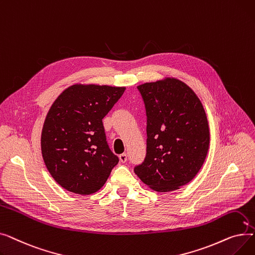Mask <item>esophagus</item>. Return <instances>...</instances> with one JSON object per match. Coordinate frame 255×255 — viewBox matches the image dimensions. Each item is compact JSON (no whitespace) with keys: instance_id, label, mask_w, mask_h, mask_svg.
<instances>
[{"instance_id":"34e87169","label":"esophagus","mask_w":255,"mask_h":255,"mask_svg":"<svg viewBox=\"0 0 255 255\" xmlns=\"http://www.w3.org/2000/svg\"><path fill=\"white\" fill-rule=\"evenodd\" d=\"M119 158H120V161H121V162H123V163H125V162L127 161V154H126V153H123V154H121V155L119 156Z\"/></svg>"}]
</instances>
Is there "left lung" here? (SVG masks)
Here are the masks:
<instances>
[{"label":"left lung","mask_w":255,"mask_h":255,"mask_svg":"<svg viewBox=\"0 0 255 255\" xmlns=\"http://www.w3.org/2000/svg\"><path fill=\"white\" fill-rule=\"evenodd\" d=\"M146 114V154L134 167L151 189L168 192L188 184L208 154L210 130L204 106L185 83L167 77L137 87Z\"/></svg>","instance_id":"obj_1"}]
</instances>
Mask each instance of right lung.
Returning a JSON list of instances; mask_svg holds the SVG:
<instances>
[{"instance_id": "1", "label": "right lung", "mask_w": 255, "mask_h": 255, "mask_svg": "<svg viewBox=\"0 0 255 255\" xmlns=\"http://www.w3.org/2000/svg\"><path fill=\"white\" fill-rule=\"evenodd\" d=\"M125 89L73 85L52 103L42 128L41 151L51 177L64 189L82 195L95 193L118 164L102 119Z\"/></svg>"}]
</instances>
